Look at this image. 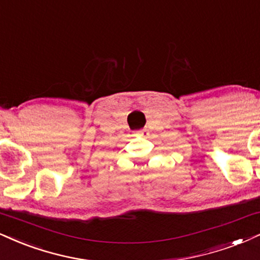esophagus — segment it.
<instances>
[{
  "instance_id": "esophagus-1",
  "label": "esophagus",
  "mask_w": 260,
  "mask_h": 260,
  "mask_svg": "<svg viewBox=\"0 0 260 260\" xmlns=\"http://www.w3.org/2000/svg\"><path fill=\"white\" fill-rule=\"evenodd\" d=\"M138 136L144 137V138H148V137H149V131L146 129V128H143V129L138 131Z\"/></svg>"
}]
</instances>
